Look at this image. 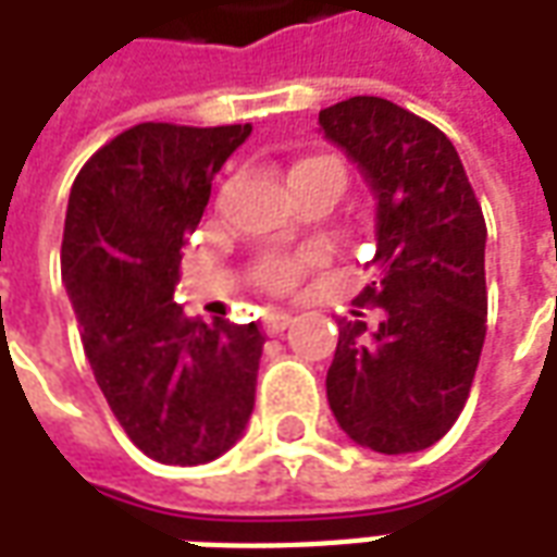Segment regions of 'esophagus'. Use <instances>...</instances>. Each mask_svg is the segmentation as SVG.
Listing matches in <instances>:
<instances>
[{
  "instance_id": "1",
  "label": "esophagus",
  "mask_w": 557,
  "mask_h": 557,
  "mask_svg": "<svg viewBox=\"0 0 557 557\" xmlns=\"http://www.w3.org/2000/svg\"><path fill=\"white\" fill-rule=\"evenodd\" d=\"M292 315L286 313V310H268L265 315H262V327H265V334H283L286 327H289Z\"/></svg>"
}]
</instances>
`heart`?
Listing matches in <instances>:
<instances>
[{
    "label": "heart",
    "mask_w": 557,
    "mask_h": 557,
    "mask_svg": "<svg viewBox=\"0 0 557 557\" xmlns=\"http://www.w3.org/2000/svg\"><path fill=\"white\" fill-rule=\"evenodd\" d=\"M315 160L322 158H307V160H298L295 166H301V163H315ZM334 163V160H331ZM298 271H301V265L298 262H292V259H268L265 265H262V271H259V280L265 283L268 289H289L292 283H295V277H298Z\"/></svg>",
    "instance_id": "b5f03b06"
}]
</instances>
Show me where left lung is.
I'll return each instance as SVG.
<instances>
[{"mask_svg":"<svg viewBox=\"0 0 557 557\" xmlns=\"http://www.w3.org/2000/svg\"><path fill=\"white\" fill-rule=\"evenodd\" d=\"M375 199V277L355 298L382 322L339 319L327 406L351 442L418 454L466 406L486 337V223L450 139L373 95L319 113ZM361 315V313H355Z\"/></svg>","mask_w":557,"mask_h":557,"instance_id":"obj_1","label":"left lung"}]
</instances>
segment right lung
I'll list each match as a JSON object with an SVG mask.
<instances>
[{"label": "right lung", "instance_id": "obj_1", "mask_svg": "<svg viewBox=\"0 0 557 557\" xmlns=\"http://www.w3.org/2000/svg\"><path fill=\"white\" fill-rule=\"evenodd\" d=\"M250 125L146 122L91 154L67 196L62 283L98 387L163 466H202L244 435L262 331L172 301L211 182Z\"/></svg>", "mask_w": 557, "mask_h": 557}]
</instances>
